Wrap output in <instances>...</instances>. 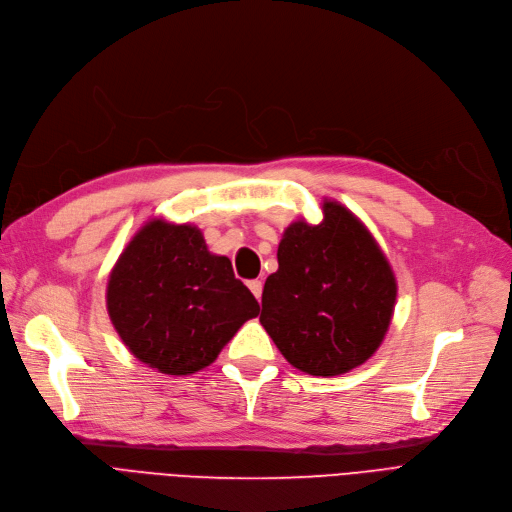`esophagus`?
<instances>
[{
	"instance_id": "34e87169",
	"label": "esophagus",
	"mask_w": 512,
	"mask_h": 512,
	"mask_svg": "<svg viewBox=\"0 0 512 512\" xmlns=\"http://www.w3.org/2000/svg\"><path fill=\"white\" fill-rule=\"evenodd\" d=\"M248 288H250L252 294L260 300V296H262V281H260V279H252V281L248 283Z\"/></svg>"
}]
</instances>
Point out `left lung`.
<instances>
[{
	"instance_id": "8db88e82",
	"label": "left lung",
	"mask_w": 512,
	"mask_h": 512,
	"mask_svg": "<svg viewBox=\"0 0 512 512\" xmlns=\"http://www.w3.org/2000/svg\"><path fill=\"white\" fill-rule=\"evenodd\" d=\"M323 220L292 222L267 277L260 323L281 355L311 376H338L370 359L391 325L397 281L365 224L338 201Z\"/></svg>"
}]
</instances>
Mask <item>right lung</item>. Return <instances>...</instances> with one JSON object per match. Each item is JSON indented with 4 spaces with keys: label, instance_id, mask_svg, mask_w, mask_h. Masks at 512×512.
<instances>
[{
    "label": "right lung",
    "instance_id": "add662e5",
    "mask_svg": "<svg viewBox=\"0 0 512 512\" xmlns=\"http://www.w3.org/2000/svg\"><path fill=\"white\" fill-rule=\"evenodd\" d=\"M107 311L138 361L187 376L214 363L260 306L197 227L153 218L115 262Z\"/></svg>",
    "mask_w": 512,
    "mask_h": 512
}]
</instances>
